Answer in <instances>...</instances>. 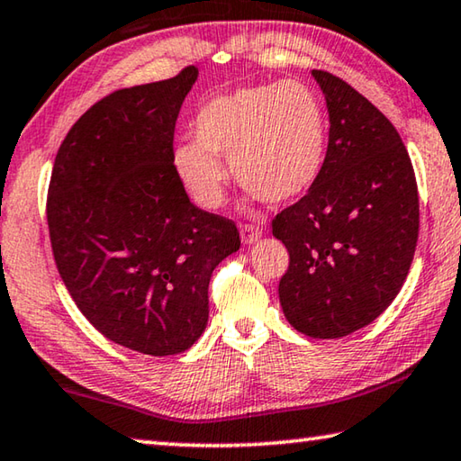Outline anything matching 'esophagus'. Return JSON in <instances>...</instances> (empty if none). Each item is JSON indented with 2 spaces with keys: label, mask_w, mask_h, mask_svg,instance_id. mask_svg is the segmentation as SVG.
Here are the masks:
<instances>
[{
  "label": "esophagus",
  "mask_w": 461,
  "mask_h": 461,
  "mask_svg": "<svg viewBox=\"0 0 461 461\" xmlns=\"http://www.w3.org/2000/svg\"><path fill=\"white\" fill-rule=\"evenodd\" d=\"M263 237L261 229H257L255 224H243L240 226V239H243L245 245H253Z\"/></svg>",
  "instance_id": "1"
}]
</instances>
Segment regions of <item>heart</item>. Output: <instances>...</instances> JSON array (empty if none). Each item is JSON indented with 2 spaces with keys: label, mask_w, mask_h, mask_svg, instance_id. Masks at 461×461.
Returning <instances> with one entry per match:
<instances>
[{
  "label": "heart",
  "mask_w": 461,
  "mask_h": 461,
  "mask_svg": "<svg viewBox=\"0 0 461 461\" xmlns=\"http://www.w3.org/2000/svg\"><path fill=\"white\" fill-rule=\"evenodd\" d=\"M194 140L176 149V167L192 198L204 208L222 204L226 172L273 204L303 196L326 164L328 117L318 93L284 80L218 96L194 119Z\"/></svg>",
  "instance_id": "b5f03b06"
}]
</instances>
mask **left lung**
Masks as SVG:
<instances>
[{"label": "left lung", "instance_id": "left-lung-1", "mask_svg": "<svg viewBox=\"0 0 461 461\" xmlns=\"http://www.w3.org/2000/svg\"><path fill=\"white\" fill-rule=\"evenodd\" d=\"M326 96V164L308 194L273 218L287 247L279 302L310 338H342L368 326L401 292L419 237L411 158L393 123L366 96L312 70Z\"/></svg>", "mask_w": 461, "mask_h": 461}]
</instances>
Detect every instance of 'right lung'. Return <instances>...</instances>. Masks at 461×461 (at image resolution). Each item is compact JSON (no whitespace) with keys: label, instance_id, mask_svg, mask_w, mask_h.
<instances>
[{"label":"right lung","instance_id":"add662e5","mask_svg":"<svg viewBox=\"0 0 461 461\" xmlns=\"http://www.w3.org/2000/svg\"><path fill=\"white\" fill-rule=\"evenodd\" d=\"M198 78L121 88L95 103L56 153L46 218L56 267L83 316L129 350H188L208 321V284L239 251L229 218L194 206L174 129Z\"/></svg>","mask_w":461,"mask_h":461}]
</instances>
